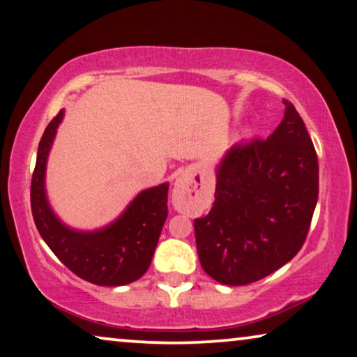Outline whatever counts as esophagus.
I'll return each instance as SVG.
<instances>
[{
  "mask_svg": "<svg viewBox=\"0 0 357 357\" xmlns=\"http://www.w3.org/2000/svg\"><path fill=\"white\" fill-rule=\"evenodd\" d=\"M185 188H187V180H185L183 175H180V177L177 178V182H175V190L183 191Z\"/></svg>",
  "mask_w": 357,
  "mask_h": 357,
  "instance_id": "1",
  "label": "esophagus"
}]
</instances>
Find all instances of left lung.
Instances as JSON below:
<instances>
[{
    "label": "left lung",
    "mask_w": 357,
    "mask_h": 357,
    "mask_svg": "<svg viewBox=\"0 0 357 357\" xmlns=\"http://www.w3.org/2000/svg\"><path fill=\"white\" fill-rule=\"evenodd\" d=\"M267 140L234 144L215 167V201L195 219L201 267L215 282L248 285L291 261L319 196L311 137L291 102Z\"/></svg>",
    "instance_id": "8db88e82"
}]
</instances>
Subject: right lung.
<instances>
[{"label":"right lung","mask_w":357,"mask_h":357,"mask_svg":"<svg viewBox=\"0 0 357 357\" xmlns=\"http://www.w3.org/2000/svg\"><path fill=\"white\" fill-rule=\"evenodd\" d=\"M63 119L61 109L38 144L30 190L35 225L50 250L75 275L101 287L127 285L138 280L151 264L167 219L169 183L140 191L116 220L101 229L77 230L66 225L51 208L45 187L46 162Z\"/></svg>","instance_id":"1"}]
</instances>
